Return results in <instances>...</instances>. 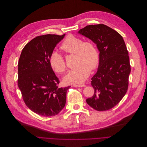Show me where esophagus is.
Masks as SVG:
<instances>
[{"mask_svg":"<svg viewBox=\"0 0 147 147\" xmlns=\"http://www.w3.org/2000/svg\"><path fill=\"white\" fill-rule=\"evenodd\" d=\"M74 87H83L85 86V84H74L73 85Z\"/></svg>","mask_w":147,"mask_h":147,"instance_id":"34e87169","label":"esophagus"}]
</instances>
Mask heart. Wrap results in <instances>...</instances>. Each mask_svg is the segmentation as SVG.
Returning <instances> with one entry per match:
<instances>
[{
    "mask_svg": "<svg viewBox=\"0 0 147 147\" xmlns=\"http://www.w3.org/2000/svg\"><path fill=\"white\" fill-rule=\"evenodd\" d=\"M61 49L68 54H76V67L71 69L64 77L66 84H79L83 82L90 75L91 69H96L100 62V54L96 45L91 41H84L73 35H68L61 45ZM51 68L57 73L66 69L63 55L58 51L51 52L50 58Z\"/></svg>",
    "mask_w": 147,
    "mask_h": 147,
    "instance_id": "obj_1",
    "label": "heart"
}]
</instances>
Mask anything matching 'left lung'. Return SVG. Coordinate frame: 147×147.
<instances>
[{"label":"left lung","instance_id":"obj_1","mask_svg":"<svg viewBox=\"0 0 147 147\" xmlns=\"http://www.w3.org/2000/svg\"><path fill=\"white\" fill-rule=\"evenodd\" d=\"M78 33L92 40L100 51L97 72L91 82L94 93L86 102L97 111L109 110L121 101L128 89L131 69L125 41L104 24L87 25Z\"/></svg>","mask_w":147,"mask_h":147}]
</instances>
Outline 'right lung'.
Returning <instances> with one entry per match:
<instances>
[{
	"instance_id": "add662e5",
	"label": "right lung",
	"mask_w": 147,
	"mask_h": 147,
	"mask_svg": "<svg viewBox=\"0 0 147 147\" xmlns=\"http://www.w3.org/2000/svg\"><path fill=\"white\" fill-rule=\"evenodd\" d=\"M57 35L39 36L23 48L18 61V86L26 105L43 116L59 113L66 103L70 86L59 88L49 58L56 45L64 38Z\"/></svg>"
}]
</instances>
